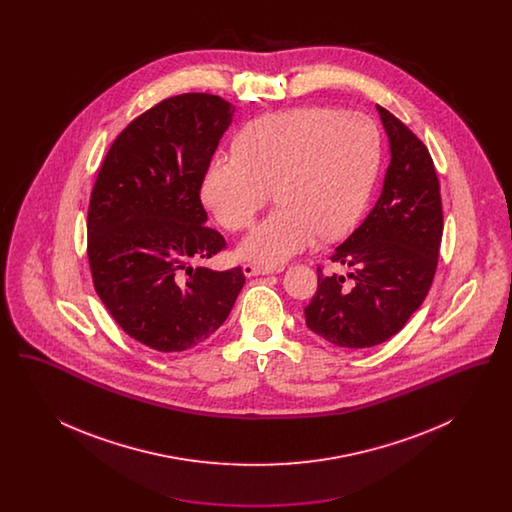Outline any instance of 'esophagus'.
Masks as SVG:
<instances>
[{
  "mask_svg": "<svg viewBox=\"0 0 512 512\" xmlns=\"http://www.w3.org/2000/svg\"><path fill=\"white\" fill-rule=\"evenodd\" d=\"M242 270H244L245 276L247 278H251V276H265V274H278V272H282V268H270V267H259V265H244L242 267Z\"/></svg>",
  "mask_w": 512,
  "mask_h": 512,
  "instance_id": "34e87169",
  "label": "esophagus"
}]
</instances>
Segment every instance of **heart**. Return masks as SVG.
Masks as SVG:
<instances>
[{
    "instance_id": "1",
    "label": "heart",
    "mask_w": 512,
    "mask_h": 512,
    "mask_svg": "<svg viewBox=\"0 0 512 512\" xmlns=\"http://www.w3.org/2000/svg\"><path fill=\"white\" fill-rule=\"evenodd\" d=\"M217 155L201 182V201L228 230H242L267 205H280L238 245L245 261L276 267L322 236L340 240L363 217L374 190L382 142L357 111L295 107L249 122Z\"/></svg>"
}]
</instances>
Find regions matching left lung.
<instances>
[{
  "instance_id": "left-lung-1",
  "label": "left lung",
  "mask_w": 512,
  "mask_h": 512,
  "mask_svg": "<svg viewBox=\"0 0 512 512\" xmlns=\"http://www.w3.org/2000/svg\"><path fill=\"white\" fill-rule=\"evenodd\" d=\"M376 109L390 142L382 194L330 257L351 268V284L318 268L317 293L305 307L307 328L343 349L374 347L405 326L432 286L443 234L438 174L428 149L388 109Z\"/></svg>"
}]
</instances>
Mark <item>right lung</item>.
<instances>
[{
  "label": "right lung",
  "mask_w": 512,
  "mask_h": 512,
  "mask_svg": "<svg viewBox=\"0 0 512 512\" xmlns=\"http://www.w3.org/2000/svg\"><path fill=\"white\" fill-rule=\"evenodd\" d=\"M236 107L180 94L130 122L105 155L88 209V259L99 299L155 351H186L228 318L242 268L192 267L226 245L205 226L203 174Z\"/></svg>",
  "instance_id": "add662e5"
}]
</instances>
